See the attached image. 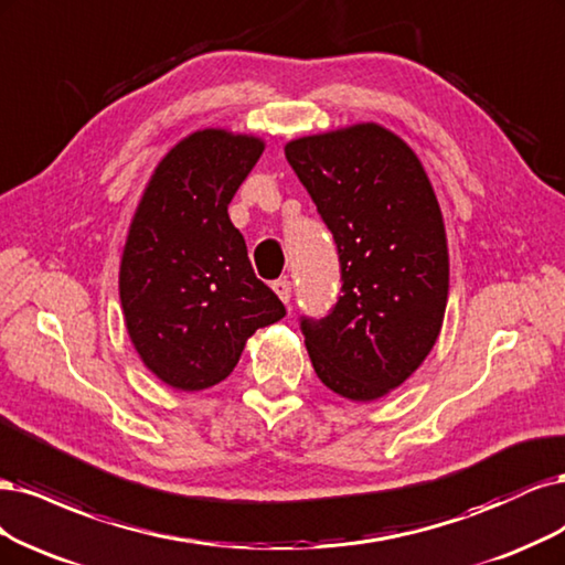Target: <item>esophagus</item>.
I'll list each match as a JSON object with an SVG mask.
<instances>
[{"label":"esophagus","instance_id":"1","mask_svg":"<svg viewBox=\"0 0 565 565\" xmlns=\"http://www.w3.org/2000/svg\"><path fill=\"white\" fill-rule=\"evenodd\" d=\"M271 288H275V294L279 296V300H281L284 305L290 302V281H288V279L275 281V284H271Z\"/></svg>","mask_w":565,"mask_h":565}]
</instances>
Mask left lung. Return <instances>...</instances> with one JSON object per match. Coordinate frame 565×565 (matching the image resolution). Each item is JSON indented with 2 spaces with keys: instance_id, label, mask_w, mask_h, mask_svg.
<instances>
[{
  "instance_id": "8db88e82",
  "label": "left lung",
  "mask_w": 565,
  "mask_h": 565,
  "mask_svg": "<svg viewBox=\"0 0 565 565\" xmlns=\"http://www.w3.org/2000/svg\"><path fill=\"white\" fill-rule=\"evenodd\" d=\"M286 159L333 232L342 296L302 319L326 387L375 402L420 369L448 302L444 215L420 159L375 121L286 142Z\"/></svg>"
}]
</instances>
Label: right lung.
I'll return each instance as SVG.
<instances>
[{
  "label": "right lung",
  "instance_id": "add662e5",
  "mask_svg": "<svg viewBox=\"0 0 565 565\" xmlns=\"http://www.w3.org/2000/svg\"><path fill=\"white\" fill-rule=\"evenodd\" d=\"M265 140L199 129L157 163L126 234L119 298L134 350L178 392L223 382L286 307L256 277L227 206Z\"/></svg>",
  "mask_w": 565,
  "mask_h": 565
}]
</instances>
